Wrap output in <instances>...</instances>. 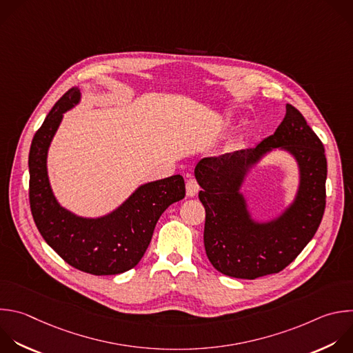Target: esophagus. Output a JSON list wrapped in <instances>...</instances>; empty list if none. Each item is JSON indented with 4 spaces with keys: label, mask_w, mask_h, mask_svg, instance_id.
<instances>
[{
    "label": "esophagus",
    "mask_w": 353,
    "mask_h": 353,
    "mask_svg": "<svg viewBox=\"0 0 353 353\" xmlns=\"http://www.w3.org/2000/svg\"><path fill=\"white\" fill-rule=\"evenodd\" d=\"M185 190H187V196H195L198 194V191H199V185H198L196 180H194V179L187 180Z\"/></svg>",
    "instance_id": "1"
}]
</instances>
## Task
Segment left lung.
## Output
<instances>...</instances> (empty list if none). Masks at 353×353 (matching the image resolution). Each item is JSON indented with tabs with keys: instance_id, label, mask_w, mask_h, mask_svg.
Masks as SVG:
<instances>
[{
	"instance_id": "obj_1",
	"label": "left lung",
	"mask_w": 353,
	"mask_h": 353,
	"mask_svg": "<svg viewBox=\"0 0 353 353\" xmlns=\"http://www.w3.org/2000/svg\"><path fill=\"white\" fill-rule=\"evenodd\" d=\"M274 149L288 152L299 165L294 201L270 221H256L241 187L249 170ZM206 217L203 244L213 268L230 277L254 280L285 269L316 234L325 208L324 147L302 113L287 103L274 134L255 148L203 158L194 169Z\"/></svg>"
}]
</instances>
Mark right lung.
Returning a JSON list of instances; mask_svg holds the SVG:
<instances>
[{"label":"right lung","instance_id":"1","mask_svg":"<svg viewBox=\"0 0 353 353\" xmlns=\"http://www.w3.org/2000/svg\"><path fill=\"white\" fill-rule=\"evenodd\" d=\"M80 99L79 87L66 91L33 137L30 209L43 239L66 263L94 276L119 274L141 261L157 221L172 203L185 196V184L180 174L141 184L121 206L99 217H83L63 208L50 184L47 157L63 113Z\"/></svg>","mask_w":353,"mask_h":353}]
</instances>
